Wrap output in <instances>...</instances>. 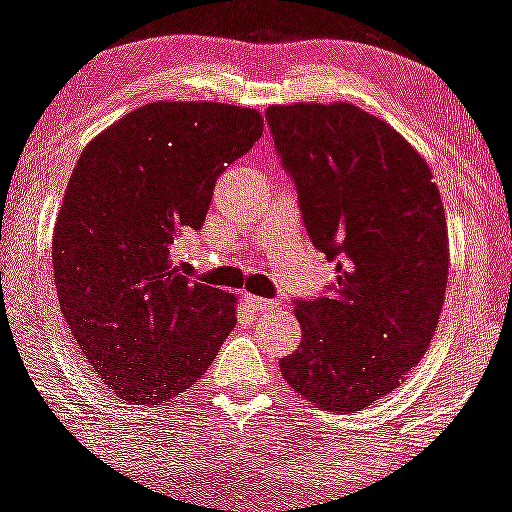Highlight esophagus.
Here are the masks:
<instances>
[{
  "mask_svg": "<svg viewBox=\"0 0 512 512\" xmlns=\"http://www.w3.org/2000/svg\"><path fill=\"white\" fill-rule=\"evenodd\" d=\"M245 304L250 306L252 311H272V309H277V301L262 299V297H252V294H245Z\"/></svg>",
  "mask_w": 512,
  "mask_h": 512,
  "instance_id": "esophagus-1",
  "label": "esophagus"
}]
</instances>
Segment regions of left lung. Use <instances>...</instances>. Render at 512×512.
Here are the masks:
<instances>
[{"instance_id":"8db88e82","label":"left lung","mask_w":512,"mask_h":512,"mask_svg":"<svg viewBox=\"0 0 512 512\" xmlns=\"http://www.w3.org/2000/svg\"><path fill=\"white\" fill-rule=\"evenodd\" d=\"M265 117L306 233L336 260L331 292L294 304L301 343L279 368L321 410L358 412L400 385L437 331L449 279L439 188L400 132L351 102Z\"/></svg>"}]
</instances>
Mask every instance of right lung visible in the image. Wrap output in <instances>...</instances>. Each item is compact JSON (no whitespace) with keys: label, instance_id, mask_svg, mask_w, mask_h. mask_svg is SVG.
Segmentation results:
<instances>
[{"label":"right lung","instance_id":"add662e5","mask_svg":"<svg viewBox=\"0 0 512 512\" xmlns=\"http://www.w3.org/2000/svg\"><path fill=\"white\" fill-rule=\"evenodd\" d=\"M262 115L223 102H149L80 154L53 228L66 324L110 390L161 405L208 370L235 328V294L169 260L203 228L218 176L262 137Z\"/></svg>","mask_w":512,"mask_h":512}]
</instances>
